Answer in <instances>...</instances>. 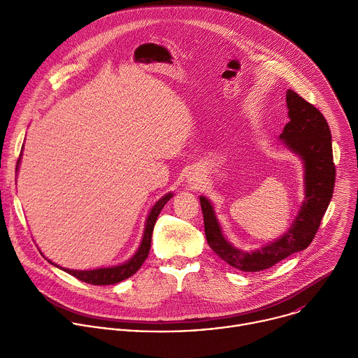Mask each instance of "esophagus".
Instances as JSON below:
<instances>
[{
    "instance_id": "esophagus-1",
    "label": "esophagus",
    "mask_w": 358,
    "mask_h": 358,
    "mask_svg": "<svg viewBox=\"0 0 358 358\" xmlns=\"http://www.w3.org/2000/svg\"><path fill=\"white\" fill-rule=\"evenodd\" d=\"M189 181H191V180H189ZM192 181H194V180H192Z\"/></svg>"
}]
</instances>
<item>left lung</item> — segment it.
<instances>
[{
	"mask_svg": "<svg viewBox=\"0 0 358 358\" xmlns=\"http://www.w3.org/2000/svg\"><path fill=\"white\" fill-rule=\"evenodd\" d=\"M289 123L280 141L299 156L304 170V199L290 228L278 239L250 252L235 248L224 235L211 201L199 196L207 242L221 259L243 272H259L308 248L333 196L336 169L331 133L324 116L296 92H286Z\"/></svg>",
	"mask_w": 358,
	"mask_h": 358,
	"instance_id": "1",
	"label": "left lung"
}]
</instances>
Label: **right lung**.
Listing matches in <instances>:
<instances>
[{"label": "right lung", "instance_id": "right-lung-1", "mask_svg": "<svg viewBox=\"0 0 358 358\" xmlns=\"http://www.w3.org/2000/svg\"><path fill=\"white\" fill-rule=\"evenodd\" d=\"M21 156H22V152L20 155V159H18V163H17V171H18V167H20V163H21ZM173 195H174L173 192L166 194L164 196H162L155 203V206H152V208L150 210V214L145 220V227H144V234H143V238H141V243H140L137 252L133 255V257L127 262H124L122 265H116V266L97 268V269H90V271H73V269L61 268V266H58L57 264H54L52 261H49L46 258L48 262L55 265L57 268L65 271L66 273L75 276L76 279H79L85 283L99 285V286L115 285V283H119V282L133 276L140 269V266L143 265V262L148 257L150 246H151V235H152V229H155V224L157 221L159 214L162 213V210L164 208L166 203L173 198Z\"/></svg>", "mask_w": 358, "mask_h": 358}]
</instances>
